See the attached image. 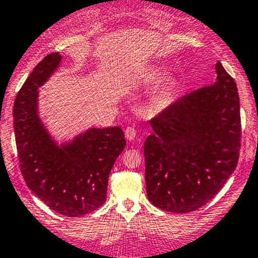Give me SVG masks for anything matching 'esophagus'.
I'll return each mask as SVG.
<instances>
[{
  "label": "esophagus",
  "instance_id": "1",
  "mask_svg": "<svg viewBox=\"0 0 258 258\" xmlns=\"http://www.w3.org/2000/svg\"><path fill=\"white\" fill-rule=\"evenodd\" d=\"M136 136H137V132L134 127H127V128L124 130V137L127 138V141H134L135 138H136Z\"/></svg>",
  "mask_w": 258,
  "mask_h": 258
}]
</instances>
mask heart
<instances>
[{
    "instance_id": "obj_1",
    "label": "heart",
    "mask_w": 258,
    "mask_h": 258,
    "mask_svg": "<svg viewBox=\"0 0 258 258\" xmlns=\"http://www.w3.org/2000/svg\"><path fill=\"white\" fill-rule=\"evenodd\" d=\"M159 81L161 83H159L157 90L154 91L153 97H152V104L157 107L163 106L165 102H167V100L169 99L170 95L173 94L175 86L174 80L170 79V78H165L164 70L156 67L150 68L142 78V83L147 86L154 85V84L159 83Z\"/></svg>"
}]
</instances>
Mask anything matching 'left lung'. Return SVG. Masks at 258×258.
<instances>
[{
  "instance_id": "1",
  "label": "left lung",
  "mask_w": 258,
  "mask_h": 258,
  "mask_svg": "<svg viewBox=\"0 0 258 258\" xmlns=\"http://www.w3.org/2000/svg\"><path fill=\"white\" fill-rule=\"evenodd\" d=\"M216 81L185 95L150 121L146 188L154 207L185 214L210 202L234 173L241 118L236 83L220 61Z\"/></svg>"
}]
</instances>
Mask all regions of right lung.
<instances>
[{"mask_svg": "<svg viewBox=\"0 0 258 258\" xmlns=\"http://www.w3.org/2000/svg\"><path fill=\"white\" fill-rule=\"evenodd\" d=\"M51 53L27 78L13 106V127L22 175L27 186L60 215L78 218L106 200L107 181L126 140L118 126L90 127L58 143L39 116L38 89L59 69Z\"/></svg>", "mask_w": 258, "mask_h": 258, "instance_id": "right-lung-1", "label": "right lung"}]
</instances>
